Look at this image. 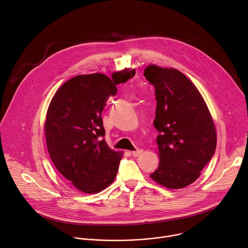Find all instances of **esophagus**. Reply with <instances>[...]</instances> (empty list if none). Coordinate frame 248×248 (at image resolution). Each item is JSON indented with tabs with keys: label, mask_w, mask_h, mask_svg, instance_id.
Segmentation results:
<instances>
[{
	"label": "esophagus",
	"mask_w": 248,
	"mask_h": 248,
	"mask_svg": "<svg viewBox=\"0 0 248 248\" xmlns=\"http://www.w3.org/2000/svg\"><path fill=\"white\" fill-rule=\"evenodd\" d=\"M142 153H143V150H142V149H137V150L131 152V154H132L133 157H138L139 155H141Z\"/></svg>",
	"instance_id": "1"
}]
</instances>
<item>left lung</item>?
Instances as JSON below:
<instances>
[{
	"label": "left lung",
	"instance_id": "left-lung-1",
	"mask_svg": "<svg viewBox=\"0 0 248 248\" xmlns=\"http://www.w3.org/2000/svg\"><path fill=\"white\" fill-rule=\"evenodd\" d=\"M144 77L155 88L153 124L159 132L160 165L150 176L168 188L186 187L199 178L215 154L213 120L197 88L179 70L151 64Z\"/></svg>",
	"mask_w": 248,
	"mask_h": 248
}]
</instances>
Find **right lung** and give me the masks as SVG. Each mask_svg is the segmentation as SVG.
<instances>
[{
  "instance_id": "1",
  "label": "right lung",
  "mask_w": 248,
  "mask_h": 248,
  "mask_svg": "<svg viewBox=\"0 0 248 248\" xmlns=\"http://www.w3.org/2000/svg\"><path fill=\"white\" fill-rule=\"evenodd\" d=\"M129 73L134 77V69ZM118 83L102 74L73 78L56 92L47 112L45 134L52 162L70 185L85 193L110 186L119 170L122 153L106 143L101 117L109 97L117 94Z\"/></svg>"
}]
</instances>
